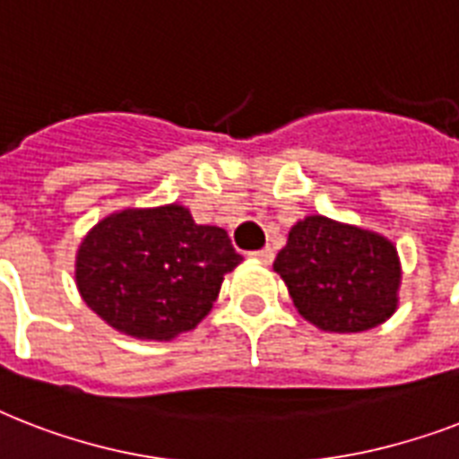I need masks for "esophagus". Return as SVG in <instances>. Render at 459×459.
<instances>
[{"label": "esophagus", "mask_w": 459, "mask_h": 459, "mask_svg": "<svg viewBox=\"0 0 459 459\" xmlns=\"http://www.w3.org/2000/svg\"><path fill=\"white\" fill-rule=\"evenodd\" d=\"M252 259H257L262 264H272L273 262V250L272 247H264V250H257V252H250Z\"/></svg>", "instance_id": "esophagus-1"}]
</instances>
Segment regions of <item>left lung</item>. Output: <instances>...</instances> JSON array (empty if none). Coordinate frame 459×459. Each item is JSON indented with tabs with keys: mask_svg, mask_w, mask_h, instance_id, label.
I'll return each mask as SVG.
<instances>
[{
	"mask_svg": "<svg viewBox=\"0 0 459 459\" xmlns=\"http://www.w3.org/2000/svg\"><path fill=\"white\" fill-rule=\"evenodd\" d=\"M273 272L298 312L321 331H369L398 309V250L374 230L307 216L288 233Z\"/></svg>",
	"mask_w": 459,
	"mask_h": 459,
	"instance_id": "left-lung-1",
	"label": "left lung"
}]
</instances>
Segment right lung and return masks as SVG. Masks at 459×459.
<instances>
[{
    "label": "right lung",
    "mask_w": 459,
    "mask_h": 459,
    "mask_svg": "<svg viewBox=\"0 0 459 459\" xmlns=\"http://www.w3.org/2000/svg\"><path fill=\"white\" fill-rule=\"evenodd\" d=\"M240 262L226 230L197 226L180 204L124 209L82 238L75 286L111 328L171 341L207 316L223 276Z\"/></svg>",
    "instance_id": "obj_1"
}]
</instances>
